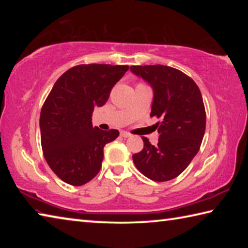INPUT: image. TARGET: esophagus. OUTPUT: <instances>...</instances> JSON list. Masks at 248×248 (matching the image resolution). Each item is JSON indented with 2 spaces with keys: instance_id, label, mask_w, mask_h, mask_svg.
Segmentation results:
<instances>
[{
  "instance_id": "34e87169",
  "label": "esophagus",
  "mask_w": 248,
  "mask_h": 248,
  "mask_svg": "<svg viewBox=\"0 0 248 248\" xmlns=\"http://www.w3.org/2000/svg\"><path fill=\"white\" fill-rule=\"evenodd\" d=\"M120 136L123 137V138H129V137H131V134H130V133L127 132V131H121V132H120Z\"/></svg>"
}]
</instances>
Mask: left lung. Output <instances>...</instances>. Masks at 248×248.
Masks as SVG:
<instances>
[{"mask_svg": "<svg viewBox=\"0 0 248 248\" xmlns=\"http://www.w3.org/2000/svg\"><path fill=\"white\" fill-rule=\"evenodd\" d=\"M130 70L154 91L151 117L159 134L157 145L142 137L144 146L132 155L138 170L154 182L177 177L198 153L205 130V109L199 87L182 71L167 65H132Z\"/></svg>", "mask_w": 248, "mask_h": 248, "instance_id": "1", "label": "left lung"}]
</instances>
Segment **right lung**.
<instances>
[{
  "label": "right lung",
  "mask_w": 248,
  "mask_h": 248,
  "mask_svg": "<svg viewBox=\"0 0 248 248\" xmlns=\"http://www.w3.org/2000/svg\"><path fill=\"white\" fill-rule=\"evenodd\" d=\"M129 65L79 64L54 83L40 112L44 156L59 178L72 186L93 179L102 167L104 146L119 131L92 124L96 106L106 104L115 84Z\"/></svg>",
  "instance_id": "obj_1"
}]
</instances>
